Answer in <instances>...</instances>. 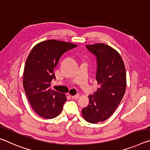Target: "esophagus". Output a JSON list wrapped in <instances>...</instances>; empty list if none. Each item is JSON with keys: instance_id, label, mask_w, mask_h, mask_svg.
<instances>
[{"instance_id": "esophagus-1", "label": "esophagus", "mask_w": 150, "mask_h": 150, "mask_svg": "<svg viewBox=\"0 0 150 150\" xmlns=\"http://www.w3.org/2000/svg\"><path fill=\"white\" fill-rule=\"evenodd\" d=\"M79 97V95H75V96H71V98L73 99H77Z\"/></svg>"}]
</instances>
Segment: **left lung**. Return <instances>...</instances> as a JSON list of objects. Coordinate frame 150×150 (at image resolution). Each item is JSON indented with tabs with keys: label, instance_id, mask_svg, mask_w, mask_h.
I'll use <instances>...</instances> for the list:
<instances>
[{
	"label": "left lung",
	"instance_id": "left-lung-1",
	"mask_svg": "<svg viewBox=\"0 0 150 150\" xmlns=\"http://www.w3.org/2000/svg\"><path fill=\"white\" fill-rule=\"evenodd\" d=\"M97 60L96 79L100 86L89 95V105L82 110L83 118L95 124L108 119L122 99L126 88L125 65L120 55L109 45L99 43L86 45Z\"/></svg>",
	"mask_w": 150,
	"mask_h": 150
}]
</instances>
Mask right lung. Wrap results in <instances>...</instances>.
<instances>
[{"label":"right lung","instance_id":"right-lung-1","mask_svg":"<svg viewBox=\"0 0 150 150\" xmlns=\"http://www.w3.org/2000/svg\"><path fill=\"white\" fill-rule=\"evenodd\" d=\"M77 46L69 42L46 40L35 45L27 57L24 88L33 110L42 118H54L62 112L66 96L51 89V82L55 78L54 70L61 56Z\"/></svg>","mask_w":150,"mask_h":150}]
</instances>
